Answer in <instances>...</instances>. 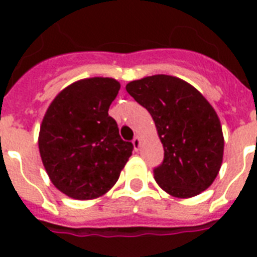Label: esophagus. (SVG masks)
Here are the masks:
<instances>
[{
	"mask_svg": "<svg viewBox=\"0 0 257 257\" xmlns=\"http://www.w3.org/2000/svg\"><path fill=\"white\" fill-rule=\"evenodd\" d=\"M132 144H133V148H135V151H139V148H140V145H141V139L139 136H136L135 139H133L132 141Z\"/></svg>",
	"mask_w": 257,
	"mask_h": 257,
	"instance_id": "34e87169",
	"label": "esophagus"
}]
</instances>
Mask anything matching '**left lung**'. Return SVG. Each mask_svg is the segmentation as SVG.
<instances>
[{"label":"left lung","instance_id":"8db88e82","mask_svg":"<svg viewBox=\"0 0 257 257\" xmlns=\"http://www.w3.org/2000/svg\"><path fill=\"white\" fill-rule=\"evenodd\" d=\"M125 89L156 125L164 160L153 175L161 189L188 199L211 187L223 163L224 137L217 113L205 97L167 74L131 81Z\"/></svg>","mask_w":257,"mask_h":257}]
</instances>
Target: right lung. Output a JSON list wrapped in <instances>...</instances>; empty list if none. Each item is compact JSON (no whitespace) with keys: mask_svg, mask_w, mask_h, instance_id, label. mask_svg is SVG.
<instances>
[{"mask_svg":"<svg viewBox=\"0 0 257 257\" xmlns=\"http://www.w3.org/2000/svg\"><path fill=\"white\" fill-rule=\"evenodd\" d=\"M120 90L109 77L76 81L54 97L42 118L38 148L50 181L76 200L105 195L132 155L108 114Z\"/></svg>","mask_w":257,"mask_h":257,"instance_id":"obj_1","label":"right lung"}]
</instances>
